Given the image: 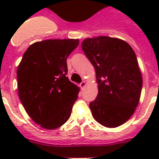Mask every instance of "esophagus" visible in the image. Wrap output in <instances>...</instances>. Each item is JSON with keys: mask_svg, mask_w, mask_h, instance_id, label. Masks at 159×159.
Here are the masks:
<instances>
[{"mask_svg": "<svg viewBox=\"0 0 159 159\" xmlns=\"http://www.w3.org/2000/svg\"><path fill=\"white\" fill-rule=\"evenodd\" d=\"M86 85H87L86 82L83 81V82H82L81 83H80V87H81V88H84V87H86Z\"/></svg>", "mask_w": 159, "mask_h": 159, "instance_id": "obj_1", "label": "esophagus"}]
</instances>
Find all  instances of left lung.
<instances>
[{"instance_id":"1","label":"left lung","mask_w":159,"mask_h":159,"mask_svg":"<svg viewBox=\"0 0 159 159\" xmlns=\"http://www.w3.org/2000/svg\"><path fill=\"white\" fill-rule=\"evenodd\" d=\"M82 48L98 84L90 103L92 116L105 127H118L133 116L140 99L143 78L135 53L125 40L107 36L86 39Z\"/></svg>"}]
</instances>
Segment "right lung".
Returning a JSON list of instances; mask_svg holds the SVG:
<instances>
[{"instance_id":"obj_1","label":"right lung","mask_w":159,"mask_h":159,"mask_svg":"<svg viewBox=\"0 0 159 159\" xmlns=\"http://www.w3.org/2000/svg\"><path fill=\"white\" fill-rule=\"evenodd\" d=\"M78 44L77 39L35 42L19 64V97L29 116L42 128H58L71 116L80 88L66 77V60Z\"/></svg>"}]
</instances>
